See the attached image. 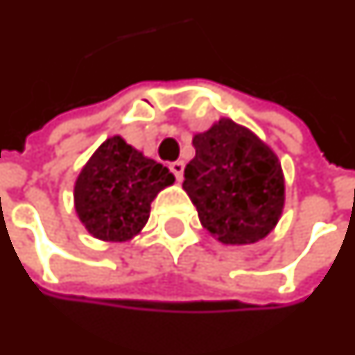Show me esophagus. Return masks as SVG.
Returning a JSON list of instances; mask_svg holds the SVG:
<instances>
[{
  "mask_svg": "<svg viewBox=\"0 0 355 355\" xmlns=\"http://www.w3.org/2000/svg\"><path fill=\"white\" fill-rule=\"evenodd\" d=\"M169 169L171 173L177 177L178 182H180V180H182V173H184V163H182V161H173L169 165Z\"/></svg>",
  "mask_w": 355,
  "mask_h": 355,
  "instance_id": "34e87169",
  "label": "esophagus"
}]
</instances>
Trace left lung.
<instances>
[{"label":"left lung","mask_w":355,"mask_h":355,"mask_svg":"<svg viewBox=\"0 0 355 355\" xmlns=\"http://www.w3.org/2000/svg\"><path fill=\"white\" fill-rule=\"evenodd\" d=\"M196 155L182 188L202 227L227 246L263 240L284 209V173L271 146L248 126L220 117L192 138Z\"/></svg>","instance_id":"obj_1"}]
</instances>
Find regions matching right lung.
Wrapping results in <instances>:
<instances>
[{"label": "right lung", "instance_id": "add662e5", "mask_svg": "<svg viewBox=\"0 0 355 355\" xmlns=\"http://www.w3.org/2000/svg\"><path fill=\"white\" fill-rule=\"evenodd\" d=\"M175 175L157 161L111 136L86 161L74 182V211L84 229L103 242H128L150 219L161 190Z\"/></svg>", "mask_w": 355, "mask_h": 355}]
</instances>
